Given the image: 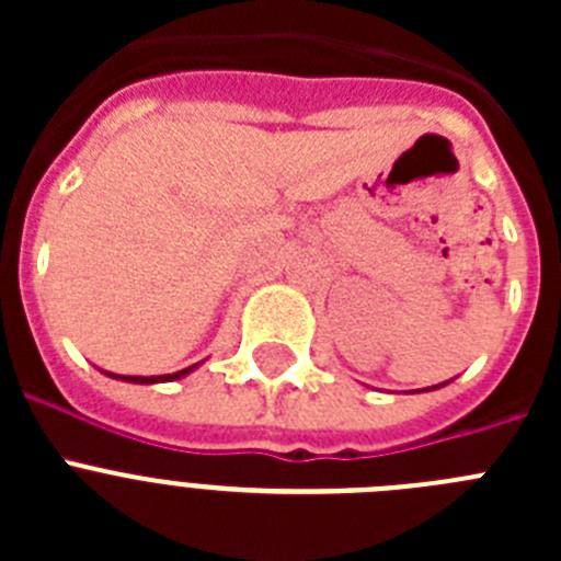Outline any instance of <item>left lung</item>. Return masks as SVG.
I'll return each instance as SVG.
<instances>
[{
	"label": "left lung",
	"instance_id": "1",
	"mask_svg": "<svg viewBox=\"0 0 561 561\" xmlns=\"http://www.w3.org/2000/svg\"><path fill=\"white\" fill-rule=\"evenodd\" d=\"M444 385H447V381H444ZM444 385H433V388H424V390H438V388H444ZM421 393V390H419Z\"/></svg>",
	"mask_w": 561,
	"mask_h": 561
}]
</instances>
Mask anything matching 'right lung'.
<instances>
[{
	"label": "right lung",
	"instance_id": "right-lung-1",
	"mask_svg": "<svg viewBox=\"0 0 561 561\" xmlns=\"http://www.w3.org/2000/svg\"><path fill=\"white\" fill-rule=\"evenodd\" d=\"M199 365H191V368H182L176 370V374H165V376H117V374H103L112 376V379H121V381H131V385H157V381H173V379H182V376H187L191 370H196Z\"/></svg>",
	"mask_w": 561,
	"mask_h": 561
}]
</instances>
